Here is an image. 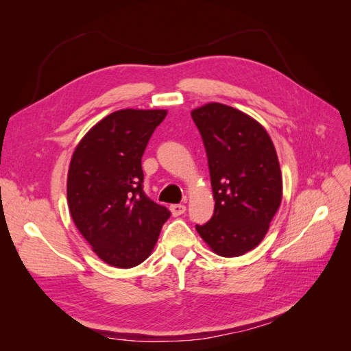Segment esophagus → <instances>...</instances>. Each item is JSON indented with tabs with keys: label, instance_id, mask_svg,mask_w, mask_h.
<instances>
[{
	"label": "esophagus",
	"instance_id": "34e87169",
	"mask_svg": "<svg viewBox=\"0 0 351 351\" xmlns=\"http://www.w3.org/2000/svg\"><path fill=\"white\" fill-rule=\"evenodd\" d=\"M169 210H171V214L174 215V217H178V215H183L184 212H186V206L184 205H171L169 206Z\"/></svg>",
	"mask_w": 351,
	"mask_h": 351
}]
</instances>
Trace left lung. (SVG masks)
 <instances>
[{
	"mask_svg": "<svg viewBox=\"0 0 351 351\" xmlns=\"http://www.w3.org/2000/svg\"><path fill=\"white\" fill-rule=\"evenodd\" d=\"M204 141L214 215L196 226L210 250L241 256L268 232L282 199L277 151L265 127L250 115L219 102L192 111Z\"/></svg>",
	"mask_w": 351,
	"mask_h": 351,
	"instance_id": "left-lung-1",
	"label": "left lung"
}]
</instances>
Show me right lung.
Here are the masks:
<instances>
[{
	"instance_id": "right-lung-1",
	"label": "right lung",
	"mask_w": 351,
	"mask_h": 351,
	"mask_svg": "<svg viewBox=\"0 0 351 351\" xmlns=\"http://www.w3.org/2000/svg\"><path fill=\"white\" fill-rule=\"evenodd\" d=\"M167 110H120L83 136L73 152L67 202L74 226L115 268L142 263L169 218L143 193L142 156Z\"/></svg>"
}]
</instances>
